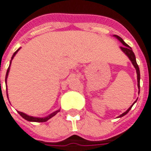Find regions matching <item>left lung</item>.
Returning a JSON list of instances; mask_svg holds the SVG:
<instances>
[{
	"instance_id": "obj_1",
	"label": "left lung",
	"mask_w": 151,
	"mask_h": 151,
	"mask_svg": "<svg viewBox=\"0 0 151 151\" xmlns=\"http://www.w3.org/2000/svg\"><path fill=\"white\" fill-rule=\"evenodd\" d=\"M114 37H115V38H117L119 41L120 42L123 44V46H120V49H121V50L123 51V53L125 54L126 55H127V57L129 58V60H131V62H132V64L133 65V66H134V68H136V71H137V86H138V88H139V92H140V78H141V77H140V69H139V67H138L137 64V60H136V56H135L134 53H133V51H132V49L131 48L130 46L127 45V43H125V42L123 41V39L121 38L120 37H119V36L117 35H114ZM136 101H135L134 103L132 105V106H130L129 108L127 109V110L125 111L124 113H123L121 115L119 116V118H121V117H123V116H124L125 114H127V113L129 112V110H130L131 109H132V105H134L135 103H136Z\"/></svg>"
}]
</instances>
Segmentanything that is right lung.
<instances>
[{
    "mask_svg": "<svg viewBox=\"0 0 151 151\" xmlns=\"http://www.w3.org/2000/svg\"><path fill=\"white\" fill-rule=\"evenodd\" d=\"M19 50H20V48H19V49H18V50H17L16 51H15V52L13 54V55H12V57H11V60H10V62H9V68H8V69H7V72H6V84H7V78H8V74H9V68H10V65H11V61H12V60L14 59V57L15 56V55L18 53V51H19ZM0 86H1V80H0ZM6 87H7V85H6ZM7 93H8V92H7V88H6V94H7ZM7 97H8V94H7ZM8 99H9V98H8ZM60 109H58V110H56V111H55V112L51 113L50 114H49L48 116H46V117H44V118L33 117V116L28 115V114H24V113H23V112H19V111H18V112H19V114L22 116V118H24V119L28 120V121H29V122H37V123H42V122H46L47 120H49L50 119H51V118L55 115V114H56L58 112H60Z\"/></svg>",
    "mask_w": 151,
    "mask_h": 151,
    "instance_id": "obj_1",
    "label": "right lung"
}]
</instances>
